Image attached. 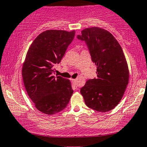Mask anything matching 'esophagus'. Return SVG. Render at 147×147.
<instances>
[{"label": "esophagus", "instance_id": "34e87169", "mask_svg": "<svg viewBox=\"0 0 147 147\" xmlns=\"http://www.w3.org/2000/svg\"><path fill=\"white\" fill-rule=\"evenodd\" d=\"M76 82H77V79H72V83L74 85H76Z\"/></svg>", "mask_w": 147, "mask_h": 147}]
</instances>
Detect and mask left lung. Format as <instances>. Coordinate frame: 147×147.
Returning <instances> with one entry per match:
<instances>
[{
    "instance_id": "8db88e82",
    "label": "left lung",
    "mask_w": 147,
    "mask_h": 147,
    "mask_svg": "<svg viewBox=\"0 0 147 147\" xmlns=\"http://www.w3.org/2000/svg\"><path fill=\"white\" fill-rule=\"evenodd\" d=\"M77 38L85 41L97 65V77L88 79L80 90L86 105L99 112L112 110L129 84V68L122 47L109 32L96 27L82 30Z\"/></svg>"
}]
</instances>
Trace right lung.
<instances>
[{
    "label": "right lung",
    "instance_id": "right-lung-1",
    "mask_svg": "<svg viewBox=\"0 0 147 147\" xmlns=\"http://www.w3.org/2000/svg\"><path fill=\"white\" fill-rule=\"evenodd\" d=\"M75 34V30H46L34 40L27 53L22 68L23 83L30 98L43 113L63 111L73 93L70 80L55 77L53 67L60 63Z\"/></svg>",
    "mask_w": 147,
    "mask_h": 147
}]
</instances>
